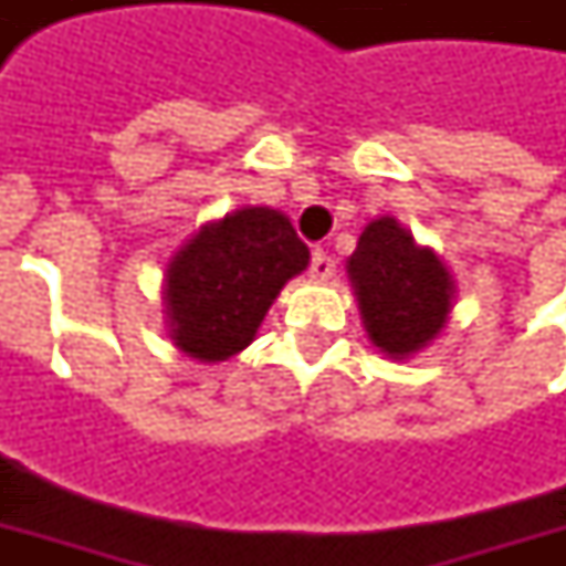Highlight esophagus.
<instances>
[{"label": "esophagus", "instance_id": "esophagus-1", "mask_svg": "<svg viewBox=\"0 0 566 566\" xmlns=\"http://www.w3.org/2000/svg\"><path fill=\"white\" fill-rule=\"evenodd\" d=\"M333 272H336V260H333L327 251L315 248V254H312V279L327 282V279H333Z\"/></svg>", "mask_w": 566, "mask_h": 566}]
</instances>
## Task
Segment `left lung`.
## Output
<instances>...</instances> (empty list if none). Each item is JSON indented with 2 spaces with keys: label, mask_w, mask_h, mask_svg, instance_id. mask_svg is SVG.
Wrapping results in <instances>:
<instances>
[{
  "label": "left lung",
  "mask_w": 566,
  "mask_h": 566,
  "mask_svg": "<svg viewBox=\"0 0 566 566\" xmlns=\"http://www.w3.org/2000/svg\"><path fill=\"white\" fill-rule=\"evenodd\" d=\"M348 279L369 339L394 360L418 355L449 321L454 282L446 263L388 214L364 227Z\"/></svg>",
  "instance_id": "1"
}]
</instances>
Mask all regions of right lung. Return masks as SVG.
Returning <instances> with one entry per match:
<instances>
[{"instance_id":"obj_1","label":"right lung","mask_w":566,"mask_h":566,"mask_svg":"<svg viewBox=\"0 0 566 566\" xmlns=\"http://www.w3.org/2000/svg\"><path fill=\"white\" fill-rule=\"evenodd\" d=\"M308 266V248L282 211L245 206L199 227L166 266L163 303L172 343L218 364L254 343L282 287Z\"/></svg>"}]
</instances>
